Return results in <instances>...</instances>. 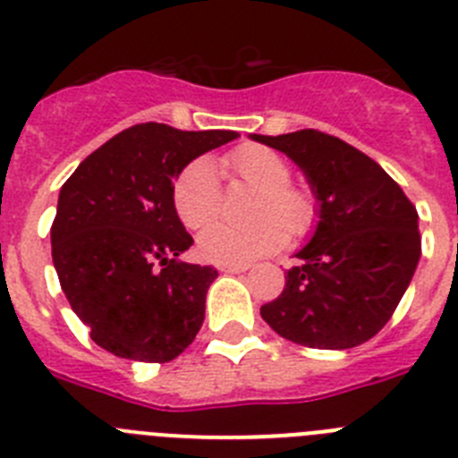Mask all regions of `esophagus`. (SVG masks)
Instances as JSON below:
<instances>
[{
    "label": "esophagus",
    "instance_id": "esophagus-1",
    "mask_svg": "<svg viewBox=\"0 0 458 458\" xmlns=\"http://www.w3.org/2000/svg\"><path fill=\"white\" fill-rule=\"evenodd\" d=\"M218 269H221L224 274H242L249 269V265H221Z\"/></svg>",
    "mask_w": 458,
    "mask_h": 458
}]
</instances>
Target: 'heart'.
Segmentation results:
<instances>
[{"mask_svg": "<svg viewBox=\"0 0 458 458\" xmlns=\"http://www.w3.org/2000/svg\"><path fill=\"white\" fill-rule=\"evenodd\" d=\"M242 180L262 189L253 224H214L198 234V256L216 265H246L288 244L290 228L304 233L313 221V200L306 191L290 184V168L267 147L246 145L228 158ZM174 212L186 228L196 230L221 214L224 196L216 165L209 158L191 161L174 180ZM289 224L285 225L284 221Z\"/></svg>", "mask_w": 458, "mask_h": 458, "instance_id": "b5f03b06", "label": "heart"}]
</instances>
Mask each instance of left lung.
Listing matches in <instances>:
<instances>
[{"instance_id":"1","label":"left lung","mask_w":458,"mask_h":458,"mask_svg":"<svg viewBox=\"0 0 458 458\" xmlns=\"http://www.w3.org/2000/svg\"><path fill=\"white\" fill-rule=\"evenodd\" d=\"M251 140L284 152L318 202L309 244L262 320L293 344L355 348L387 325L421 256L417 209L373 158L316 129Z\"/></svg>"}]
</instances>
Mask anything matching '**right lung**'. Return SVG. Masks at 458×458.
Segmentation results:
<instances>
[{"label":"right lung","mask_w":458,"mask_h":458,"mask_svg":"<svg viewBox=\"0 0 458 458\" xmlns=\"http://www.w3.org/2000/svg\"><path fill=\"white\" fill-rule=\"evenodd\" d=\"M234 138V131L135 124L64 182L50 228L53 262L71 309L103 350L165 364L193 344L218 274L177 260L193 237L174 212L173 184L193 158Z\"/></svg>","instance_id":"right-lung-1"}]
</instances>
